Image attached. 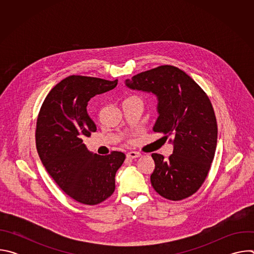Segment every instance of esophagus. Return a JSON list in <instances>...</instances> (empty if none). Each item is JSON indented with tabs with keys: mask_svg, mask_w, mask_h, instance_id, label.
<instances>
[{
	"mask_svg": "<svg viewBox=\"0 0 254 254\" xmlns=\"http://www.w3.org/2000/svg\"><path fill=\"white\" fill-rule=\"evenodd\" d=\"M138 157H140V154L138 152L131 151V152H128L127 154V159H135V158H138Z\"/></svg>",
	"mask_w": 254,
	"mask_h": 254,
	"instance_id": "34e87169",
	"label": "esophagus"
}]
</instances>
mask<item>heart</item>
<instances>
[{"label": "heart", "instance_id": "obj_1", "mask_svg": "<svg viewBox=\"0 0 254 254\" xmlns=\"http://www.w3.org/2000/svg\"><path fill=\"white\" fill-rule=\"evenodd\" d=\"M131 98H138L137 96H131V97H129V98H127V99H131Z\"/></svg>", "mask_w": 254, "mask_h": 254}]
</instances>
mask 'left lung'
I'll return each mask as SVG.
<instances>
[{
	"label": "left lung",
	"mask_w": 254,
	"mask_h": 254,
	"mask_svg": "<svg viewBox=\"0 0 254 254\" xmlns=\"http://www.w3.org/2000/svg\"><path fill=\"white\" fill-rule=\"evenodd\" d=\"M126 84L158 96L160 116L154 130L174 138V151L167 160L152 154L153 188L172 201L192 196L205 182L216 151L218 129L208 95L183 70L172 65L140 72Z\"/></svg>",
	"instance_id": "left-lung-1"
}]
</instances>
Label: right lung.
<instances>
[{
    "instance_id": "1",
    "label": "right lung",
    "mask_w": 254,
    "mask_h": 254,
    "mask_svg": "<svg viewBox=\"0 0 254 254\" xmlns=\"http://www.w3.org/2000/svg\"><path fill=\"white\" fill-rule=\"evenodd\" d=\"M117 85L118 79L68 76L51 89L38 114L35 138L42 164L62 191L81 204L96 205L113 195L116 173L126 159L117 151L91 154L83 143L96 131L87 102Z\"/></svg>"
}]
</instances>
